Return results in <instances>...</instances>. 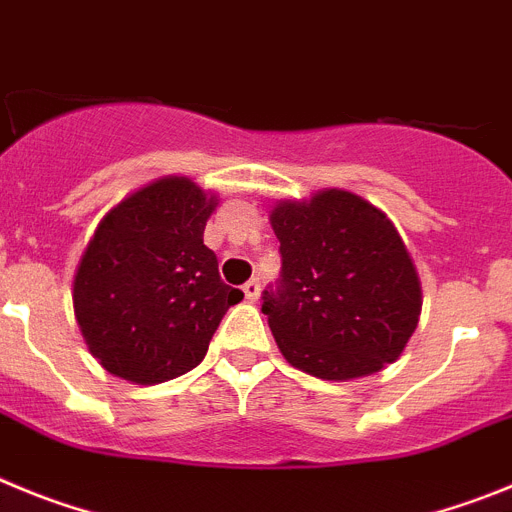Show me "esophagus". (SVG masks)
Instances as JSON below:
<instances>
[{"label": "esophagus", "mask_w": 512, "mask_h": 512, "mask_svg": "<svg viewBox=\"0 0 512 512\" xmlns=\"http://www.w3.org/2000/svg\"><path fill=\"white\" fill-rule=\"evenodd\" d=\"M242 290H245V298H247V301L255 303L257 298H260V280H247L245 288H242Z\"/></svg>", "instance_id": "esophagus-1"}]
</instances>
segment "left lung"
<instances>
[{
  "label": "left lung",
  "mask_w": 512,
  "mask_h": 512,
  "mask_svg": "<svg viewBox=\"0 0 512 512\" xmlns=\"http://www.w3.org/2000/svg\"><path fill=\"white\" fill-rule=\"evenodd\" d=\"M283 273L262 313L290 365L321 380L380 372L403 354L421 316V280L388 214L326 188L270 211Z\"/></svg>",
  "instance_id": "obj_1"
}]
</instances>
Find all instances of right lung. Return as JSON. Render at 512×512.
I'll list each match as a JSON object with an SVG mask.
<instances>
[{
  "instance_id": "right-lung-1",
  "label": "right lung",
  "mask_w": 512,
  "mask_h": 512,
  "mask_svg": "<svg viewBox=\"0 0 512 512\" xmlns=\"http://www.w3.org/2000/svg\"><path fill=\"white\" fill-rule=\"evenodd\" d=\"M216 193L165 176L107 211L73 275V311L89 352L114 377L158 385L206 357L245 293L219 278L204 245Z\"/></svg>"
}]
</instances>
